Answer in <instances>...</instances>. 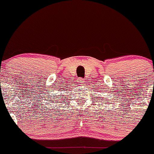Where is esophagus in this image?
Listing matches in <instances>:
<instances>
[{
  "label": "esophagus",
  "instance_id": "1",
  "mask_svg": "<svg viewBox=\"0 0 154 154\" xmlns=\"http://www.w3.org/2000/svg\"><path fill=\"white\" fill-rule=\"evenodd\" d=\"M78 83H79V85H82L85 83V79H83L82 78H79L78 79Z\"/></svg>",
  "mask_w": 154,
  "mask_h": 154
}]
</instances>
